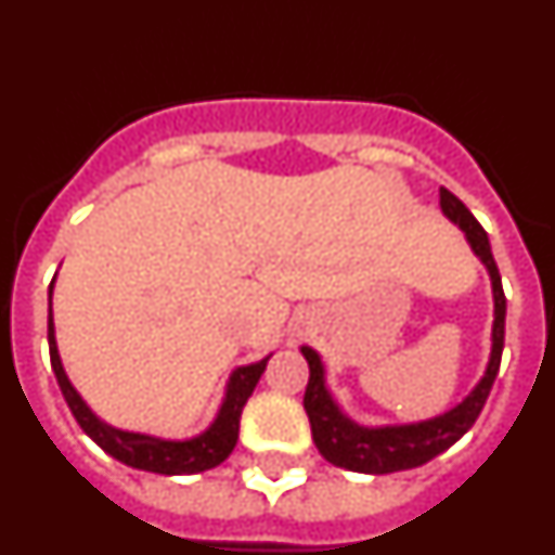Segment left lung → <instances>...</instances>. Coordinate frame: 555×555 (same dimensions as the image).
Here are the masks:
<instances>
[{"mask_svg": "<svg viewBox=\"0 0 555 555\" xmlns=\"http://www.w3.org/2000/svg\"><path fill=\"white\" fill-rule=\"evenodd\" d=\"M439 205H442L444 217L453 219L464 233H467L469 247L475 249L480 261L487 263L489 278H492V294H494V325H492V356H489L487 375L480 377V384L475 386L473 395L450 409L448 414L425 420V423L414 425H386V428H364L347 420L338 405L333 403L331 391L325 386V366H322L320 356L311 347H302V356L308 361V377L306 405L308 423H311L313 444L320 448L331 464L345 467L350 473H366V475H386L400 473V469H414L428 464L439 453L453 448L461 436L467 434L478 420L480 409L487 403L489 391H492L494 377L500 370V356H503V338H506V294H503V283H500L498 263L492 258V247H489L487 230L480 228L478 219L469 214V208L455 197L453 191L439 189Z\"/></svg>", "mask_w": 555, "mask_h": 555, "instance_id": "obj_1", "label": "left lung"}]
</instances>
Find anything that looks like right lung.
<instances>
[{"label": "right lung", "instance_id": "1", "mask_svg": "<svg viewBox=\"0 0 555 555\" xmlns=\"http://www.w3.org/2000/svg\"><path fill=\"white\" fill-rule=\"evenodd\" d=\"M49 358H52V370H55L57 386H61L63 397H66L68 409L86 430L107 455L116 461L127 464V467L144 469V473H158V475H194L205 473V469L219 467L230 453H233L235 442H238V423H242V411L247 405L249 395H253L255 384L261 380L267 361L258 364L238 366L230 375L228 395L219 409L217 420L205 434L185 439V442H169V439H155L146 434H130V430L111 428L82 403V397L77 389L68 384L66 372H63L61 356H57L55 345V325H52V286H49Z\"/></svg>", "mask_w": 555, "mask_h": 555}]
</instances>
